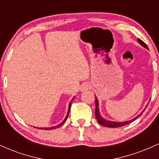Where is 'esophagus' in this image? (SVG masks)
I'll use <instances>...</instances> for the list:
<instances>
[{
  "label": "esophagus",
  "instance_id": "esophagus-1",
  "mask_svg": "<svg viewBox=\"0 0 159 159\" xmlns=\"http://www.w3.org/2000/svg\"><path fill=\"white\" fill-rule=\"evenodd\" d=\"M90 84L84 83L81 86V91H82V92H83V91L87 90H88V89H90Z\"/></svg>",
  "mask_w": 159,
  "mask_h": 159
}]
</instances>
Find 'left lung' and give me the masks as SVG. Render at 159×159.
I'll return each instance as SVG.
<instances>
[{
	"mask_svg": "<svg viewBox=\"0 0 159 159\" xmlns=\"http://www.w3.org/2000/svg\"><path fill=\"white\" fill-rule=\"evenodd\" d=\"M138 43H139L140 44L142 45V46L144 47V48L148 49V47H147V45H146L145 43H144L141 39H138ZM95 99H96V101H95V102H96V111H95V115H96V120H97L98 123L99 124H101L102 125H104V126H107V127H109V128H118V127L123 126V125H127V124H129L130 123H132V122L134 121V120H135L138 117H139L140 115L143 114V111H145V109H144V110L142 111V112L140 113L139 115H138L136 117H134V119H132L131 120H129V121H125V122L110 121V120L104 119L102 116H101L99 111H98V99H97V98H96V96H95ZM146 108H147V107H146Z\"/></svg>",
	"mask_w": 159,
	"mask_h": 159,
	"instance_id": "obj_1",
	"label": "left lung"
}]
</instances>
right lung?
<instances>
[{
	"label": "right lung",
	"instance_id": "1",
	"mask_svg": "<svg viewBox=\"0 0 159 159\" xmlns=\"http://www.w3.org/2000/svg\"><path fill=\"white\" fill-rule=\"evenodd\" d=\"M74 99V97H73V98H72V100ZM71 105H72V101H71V102L69 103V109H68V112H67V114H66V117H65V119H64V120H63V122H62V123H61L59 124V125H55V126H52V127H49V128H36V129H43V130H52V129H57V128H58V127H60V126H61L62 125H63V123H65L66 121V120H67V117H68V116H69V111H70V107H71ZM34 128H36V127H34Z\"/></svg>",
	"mask_w": 159,
	"mask_h": 159
}]
</instances>
